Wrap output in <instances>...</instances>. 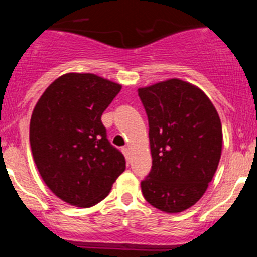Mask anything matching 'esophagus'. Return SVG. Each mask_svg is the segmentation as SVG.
<instances>
[{
    "label": "esophagus",
    "mask_w": 257,
    "mask_h": 257,
    "mask_svg": "<svg viewBox=\"0 0 257 257\" xmlns=\"http://www.w3.org/2000/svg\"><path fill=\"white\" fill-rule=\"evenodd\" d=\"M122 152H123L124 157H126V160L130 161V151H128V148H123L122 149Z\"/></svg>",
    "instance_id": "esophagus-1"
}]
</instances>
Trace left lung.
Returning <instances> with one entry per match:
<instances>
[{
  "mask_svg": "<svg viewBox=\"0 0 257 257\" xmlns=\"http://www.w3.org/2000/svg\"><path fill=\"white\" fill-rule=\"evenodd\" d=\"M138 91L148 115L152 154L143 196L163 212H183L202 198L219 166V113L201 88L183 79H166Z\"/></svg>",
  "mask_w": 257,
  "mask_h": 257,
  "instance_id": "8db88e82",
  "label": "left lung"
}]
</instances>
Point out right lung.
Here are the masks:
<instances>
[{"label":"right lung","instance_id":"right-lung-1","mask_svg":"<svg viewBox=\"0 0 257 257\" xmlns=\"http://www.w3.org/2000/svg\"><path fill=\"white\" fill-rule=\"evenodd\" d=\"M121 88L94 73H65L33 109V160L47 188L68 205L95 206L126 169L123 154L110 145L101 123V114Z\"/></svg>","mask_w":257,"mask_h":257}]
</instances>
